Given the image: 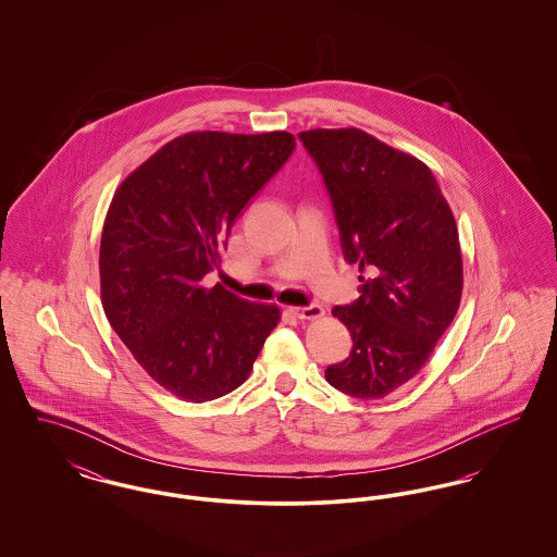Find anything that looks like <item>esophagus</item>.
I'll return each instance as SVG.
<instances>
[{"mask_svg": "<svg viewBox=\"0 0 557 557\" xmlns=\"http://www.w3.org/2000/svg\"><path fill=\"white\" fill-rule=\"evenodd\" d=\"M292 313L298 319H319L323 315V307L313 302V305H307V307H294Z\"/></svg>", "mask_w": 557, "mask_h": 557, "instance_id": "esophagus-1", "label": "esophagus"}]
</instances>
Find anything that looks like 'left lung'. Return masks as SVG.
Returning <instances> with one entry per match:
<instances>
[{"mask_svg":"<svg viewBox=\"0 0 557 557\" xmlns=\"http://www.w3.org/2000/svg\"><path fill=\"white\" fill-rule=\"evenodd\" d=\"M298 139L332 200L361 296L334 307L352 336L325 380L350 397L384 398L424 368L461 300L463 265L449 205L422 160L370 133L311 129Z\"/></svg>","mask_w":557,"mask_h":557,"instance_id":"left-lung-1","label":"left lung"}]
</instances>
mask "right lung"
<instances>
[{"mask_svg": "<svg viewBox=\"0 0 557 557\" xmlns=\"http://www.w3.org/2000/svg\"><path fill=\"white\" fill-rule=\"evenodd\" d=\"M294 148L286 132L186 133L114 191L100 242L102 307L135 361L175 397L236 391L280 321L273 305L200 282Z\"/></svg>", "mask_w": 557, "mask_h": 557, "instance_id": "add662e5", "label": "right lung"}]
</instances>
